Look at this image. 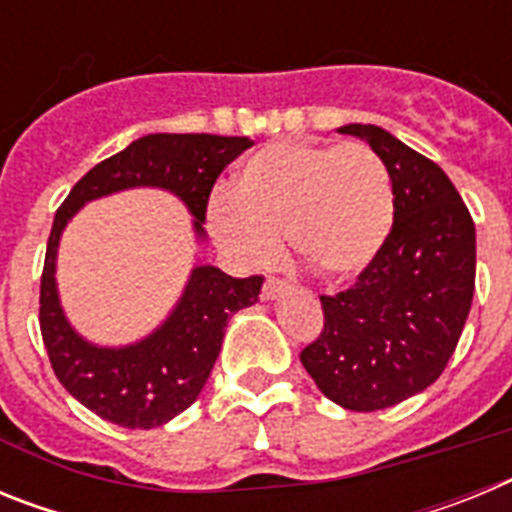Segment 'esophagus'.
Segmentation results:
<instances>
[{
    "label": "esophagus",
    "instance_id": "34e87169",
    "mask_svg": "<svg viewBox=\"0 0 512 512\" xmlns=\"http://www.w3.org/2000/svg\"><path fill=\"white\" fill-rule=\"evenodd\" d=\"M287 289H289V284L284 282V279L269 277L264 282V289H261V297H264V300H277V297L284 295Z\"/></svg>",
    "mask_w": 512,
    "mask_h": 512
}]
</instances>
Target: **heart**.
I'll use <instances>...</instances> for the list:
<instances>
[{
	"label": "heart",
	"instance_id": "heart-1",
	"mask_svg": "<svg viewBox=\"0 0 512 512\" xmlns=\"http://www.w3.org/2000/svg\"><path fill=\"white\" fill-rule=\"evenodd\" d=\"M217 246L243 264H266L287 243L302 269L346 284L372 269L395 225L390 171L369 146L279 140L238 169L233 192L207 205Z\"/></svg>",
	"mask_w": 512,
	"mask_h": 512
}]
</instances>
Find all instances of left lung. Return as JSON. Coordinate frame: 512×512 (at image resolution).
I'll use <instances>...</instances> for the list:
<instances>
[{
  "mask_svg": "<svg viewBox=\"0 0 512 512\" xmlns=\"http://www.w3.org/2000/svg\"><path fill=\"white\" fill-rule=\"evenodd\" d=\"M384 161L395 225L354 287L320 295L323 330L300 361L328 400L356 413L392 408L443 374L474 297V220L431 158L377 125H343Z\"/></svg>",
  "mask_w": 512,
  "mask_h": 512,
  "instance_id": "1",
  "label": "left lung"
}]
</instances>
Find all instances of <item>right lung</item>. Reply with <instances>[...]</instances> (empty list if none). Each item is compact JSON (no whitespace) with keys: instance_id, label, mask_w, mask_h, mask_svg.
<instances>
[{"instance_id":"add662e5","label":"right lung","mask_w":512,"mask_h":512,"mask_svg":"<svg viewBox=\"0 0 512 512\" xmlns=\"http://www.w3.org/2000/svg\"><path fill=\"white\" fill-rule=\"evenodd\" d=\"M251 146L248 138L207 133L143 135L89 169L58 207L40 277V333L58 382L99 418L148 431L184 413L210 377L228 320L259 300L264 277L235 279L217 266H194L182 300L151 336L133 346L102 348L71 328L58 300L63 228L87 202L122 189L158 187L189 207L194 233L205 238L202 223L217 176Z\"/></svg>"}]
</instances>
